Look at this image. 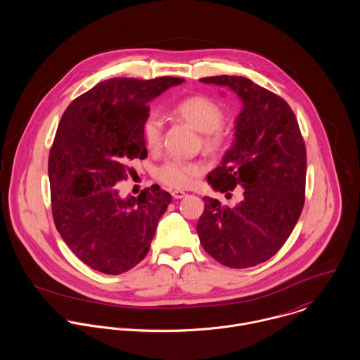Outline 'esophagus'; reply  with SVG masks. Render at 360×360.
<instances>
[{
  "label": "esophagus",
  "mask_w": 360,
  "mask_h": 360,
  "mask_svg": "<svg viewBox=\"0 0 360 360\" xmlns=\"http://www.w3.org/2000/svg\"><path fill=\"white\" fill-rule=\"evenodd\" d=\"M186 195H187V194H186L184 191H181V190H176V191L172 193V197L176 198V200H181V198H184Z\"/></svg>",
  "instance_id": "obj_1"
}]
</instances>
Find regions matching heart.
<instances>
[{
  "label": "heart",
  "instance_id": "1",
  "mask_svg": "<svg viewBox=\"0 0 360 360\" xmlns=\"http://www.w3.org/2000/svg\"><path fill=\"white\" fill-rule=\"evenodd\" d=\"M173 112L204 133L202 143L206 150L217 151L224 143L221 123L224 119L221 108L204 96H191L176 103ZM163 123L158 113H150L143 123V136L148 150L155 151L162 144ZM204 173V165L183 159H167L155 170L156 179L170 188H187Z\"/></svg>",
  "mask_w": 360,
  "mask_h": 360
}]
</instances>
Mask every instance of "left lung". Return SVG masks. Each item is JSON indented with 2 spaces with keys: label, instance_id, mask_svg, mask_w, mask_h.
<instances>
[{
  "label": "left lung",
  "instance_id": "1",
  "mask_svg": "<svg viewBox=\"0 0 360 360\" xmlns=\"http://www.w3.org/2000/svg\"><path fill=\"white\" fill-rule=\"evenodd\" d=\"M201 82L229 87L243 101L233 147L207 174V181L227 195L241 187L244 197L234 207L204 197L197 233L204 250L219 263L233 269L257 266L278 252L301 216L305 143L292 109L277 94L243 76Z\"/></svg>",
  "mask_w": 360,
  "mask_h": 360
}]
</instances>
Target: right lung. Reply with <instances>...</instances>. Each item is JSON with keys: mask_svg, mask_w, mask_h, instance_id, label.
I'll list each match as a JSON object with an SVG mask.
<instances>
[{"mask_svg": "<svg viewBox=\"0 0 360 360\" xmlns=\"http://www.w3.org/2000/svg\"><path fill=\"white\" fill-rule=\"evenodd\" d=\"M184 79L115 77L73 100L59 122L50 158L52 217L72 252L105 274H122L150 251L172 195L158 184L122 200L113 187L127 165L147 158L143 123L153 101Z\"/></svg>", "mask_w": 360, "mask_h": 360, "instance_id": "1", "label": "right lung"}]
</instances>
